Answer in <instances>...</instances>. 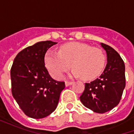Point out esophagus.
<instances>
[{
	"label": "esophagus",
	"mask_w": 134,
	"mask_h": 134,
	"mask_svg": "<svg viewBox=\"0 0 134 134\" xmlns=\"http://www.w3.org/2000/svg\"><path fill=\"white\" fill-rule=\"evenodd\" d=\"M72 83H73L72 82L66 81L65 82V86H66V87H67V86H70V85H71L72 84Z\"/></svg>",
	"instance_id": "1"
}]
</instances>
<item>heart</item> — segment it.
Masks as SVG:
<instances>
[{
    "label": "heart",
    "mask_w": 134,
    "mask_h": 134,
    "mask_svg": "<svg viewBox=\"0 0 134 134\" xmlns=\"http://www.w3.org/2000/svg\"><path fill=\"white\" fill-rule=\"evenodd\" d=\"M44 63L50 75L57 80L72 67V76L90 80L100 75L105 63L103 51L80 42L62 45L59 52L49 50L44 57Z\"/></svg>",
    "instance_id": "heart-1"
}]
</instances>
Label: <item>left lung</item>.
Returning a JSON list of instances; mask_svg holds the SVG:
<instances>
[{"label": "left lung", "mask_w": 134, "mask_h": 134, "mask_svg": "<svg viewBox=\"0 0 134 134\" xmlns=\"http://www.w3.org/2000/svg\"><path fill=\"white\" fill-rule=\"evenodd\" d=\"M107 54V64L99 77L90 83H85V90L80 97L85 106L98 113H104L121 100L126 86L125 64L116 51L101 43Z\"/></svg>", "instance_id": "1"}]
</instances>
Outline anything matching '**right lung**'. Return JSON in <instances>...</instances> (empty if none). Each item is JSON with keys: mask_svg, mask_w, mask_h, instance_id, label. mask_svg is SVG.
I'll list each match as a JSON object with an SVG mask.
<instances>
[{"mask_svg": "<svg viewBox=\"0 0 134 134\" xmlns=\"http://www.w3.org/2000/svg\"><path fill=\"white\" fill-rule=\"evenodd\" d=\"M57 43L39 41L16 55L10 69L11 92L26 115L39 119L54 111L64 90V82L51 77L45 67L47 51Z\"/></svg>", "mask_w": 134, "mask_h": 134, "instance_id": "add662e5", "label": "right lung"}]
</instances>
